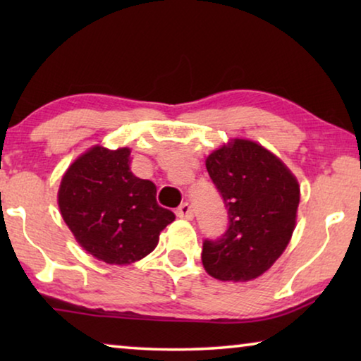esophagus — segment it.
<instances>
[{
	"label": "esophagus",
	"mask_w": 361,
	"mask_h": 361,
	"mask_svg": "<svg viewBox=\"0 0 361 361\" xmlns=\"http://www.w3.org/2000/svg\"><path fill=\"white\" fill-rule=\"evenodd\" d=\"M176 216L178 218H185V219H192L194 216V212H192V207L191 204H181L178 209H176Z\"/></svg>",
	"instance_id": "obj_1"
}]
</instances>
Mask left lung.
<instances>
[{"instance_id":"obj_1","label":"left lung","mask_w":361,"mask_h":361,"mask_svg":"<svg viewBox=\"0 0 361 361\" xmlns=\"http://www.w3.org/2000/svg\"><path fill=\"white\" fill-rule=\"evenodd\" d=\"M205 166L229 226L219 239L204 240L202 264L223 282H248L288 245L299 205L298 180L271 151L240 138L213 151Z\"/></svg>"}]
</instances>
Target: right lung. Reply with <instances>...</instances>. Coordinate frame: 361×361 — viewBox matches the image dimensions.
Wrapping results in <instances>:
<instances>
[{
    "instance_id": "add662e5",
    "label": "right lung",
    "mask_w": 361,
    "mask_h": 361,
    "mask_svg": "<svg viewBox=\"0 0 361 361\" xmlns=\"http://www.w3.org/2000/svg\"><path fill=\"white\" fill-rule=\"evenodd\" d=\"M59 207L79 245L106 264H130L156 248L175 219L156 200V185L130 172V149L94 146L66 170Z\"/></svg>"
}]
</instances>
